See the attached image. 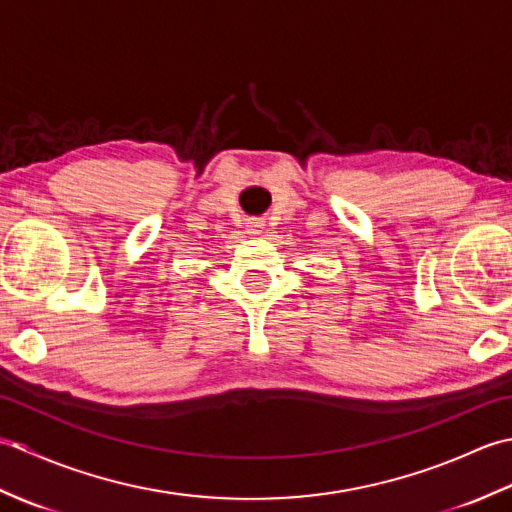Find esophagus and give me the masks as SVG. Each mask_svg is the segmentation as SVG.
Returning <instances> with one entry per match:
<instances>
[{
    "label": "esophagus",
    "instance_id": "1",
    "mask_svg": "<svg viewBox=\"0 0 512 512\" xmlns=\"http://www.w3.org/2000/svg\"><path fill=\"white\" fill-rule=\"evenodd\" d=\"M248 233H250V235H259V233H262V222H259V220H250V222H248Z\"/></svg>",
    "mask_w": 512,
    "mask_h": 512
}]
</instances>
